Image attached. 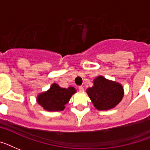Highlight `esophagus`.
Returning <instances> with one entry per match:
<instances>
[{
	"mask_svg": "<svg viewBox=\"0 0 150 150\" xmlns=\"http://www.w3.org/2000/svg\"><path fill=\"white\" fill-rule=\"evenodd\" d=\"M79 90L80 91V92H83L84 91L83 86H79Z\"/></svg>",
	"mask_w": 150,
	"mask_h": 150,
	"instance_id": "1",
	"label": "esophagus"
}]
</instances>
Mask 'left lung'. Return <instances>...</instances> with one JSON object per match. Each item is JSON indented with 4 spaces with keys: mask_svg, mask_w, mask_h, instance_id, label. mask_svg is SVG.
<instances>
[{
    "mask_svg": "<svg viewBox=\"0 0 150 150\" xmlns=\"http://www.w3.org/2000/svg\"><path fill=\"white\" fill-rule=\"evenodd\" d=\"M87 93L96 109L108 110L122 100L123 88L120 84L98 76L94 80V86L88 88Z\"/></svg>",
    "mask_w": 150,
    "mask_h": 150,
    "instance_id": "8db88e82",
    "label": "left lung"
}]
</instances>
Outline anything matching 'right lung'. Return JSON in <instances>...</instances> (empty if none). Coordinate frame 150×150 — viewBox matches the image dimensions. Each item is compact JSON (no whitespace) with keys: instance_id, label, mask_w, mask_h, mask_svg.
<instances>
[{"instance_id":"1","label":"right lung","mask_w":150,"mask_h":150,"mask_svg":"<svg viewBox=\"0 0 150 150\" xmlns=\"http://www.w3.org/2000/svg\"><path fill=\"white\" fill-rule=\"evenodd\" d=\"M75 92L72 87L64 88L59 87L57 84H53L47 92L38 96L37 101L45 110L62 111L64 105L69 103L71 96Z\"/></svg>"}]
</instances>
